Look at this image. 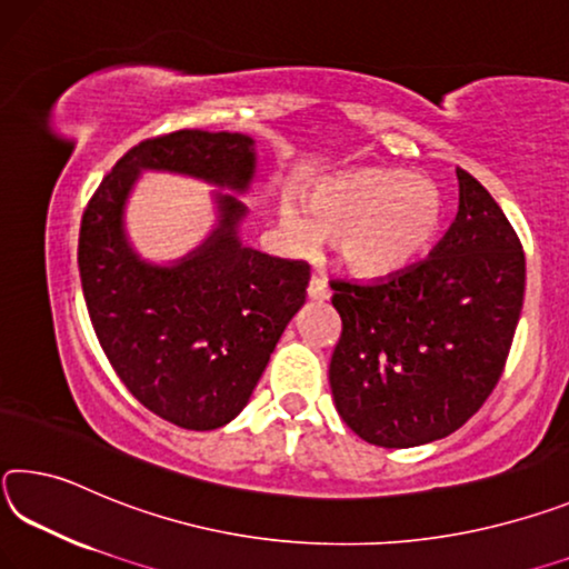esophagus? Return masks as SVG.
Instances as JSON below:
<instances>
[{
  "label": "esophagus",
  "mask_w": 569,
  "mask_h": 569,
  "mask_svg": "<svg viewBox=\"0 0 569 569\" xmlns=\"http://www.w3.org/2000/svg\"><path fill=\"white\" fill-rule=\"evenodd\" d=\"M307 297H310V300H320V302L328 300L330 287H328V282H325V277L312 274L310 284H307Z\"/></svg>",
  "instance_id": "obj_1"
}]
</instances>
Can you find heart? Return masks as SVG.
<instances>
[{
    "label": "heart",
    "mask_w": 569,
    "mask_h": 569,
    "mask_svg": "<svg viewBox=\"0 0 569 569\" xmlns=\"http://www.w3.org/2000/svg\"><path fill=\"white\" fill-rule=\"evenodd\" d=\"M446 199L439 186L408 171L360 166L315 186L305 217L282 209V221L300 244L335 237L346 267L362 277H386L411 267L439 239Z\"/></svg>",
    "instance_id": "1"
}]
</instances>
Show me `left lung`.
Here are the masks:
<instances>
[{
  "instance_id": "obj_1",
  "label": "left lung",
  "mask_w": 569,
  "mask_h": 569,
  "mask_svg": "<svg viewBox=\"0 0 569 569\" xmlns=\"http://www.w3.org/2000/svg\"><path fill=\"white\" fill-rule=\"evenodd\" d=\"M459 176V213L431 257L378 282L332 279L342 330L330 388L362 441L408 449L479 411L505 372L525 302V249L499 203Z\"/></svg>"
}]
</instances>
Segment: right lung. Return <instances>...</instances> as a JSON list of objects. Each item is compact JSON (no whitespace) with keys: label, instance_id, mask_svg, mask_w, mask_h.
<instances>
[{"label":"right lung","instance_id":"obj_1","mask_svg":"<svg viewBox=\"0 0 569 569\" xmlns=\"http://www.w3.org/2000/svg\"><path fill=\"white\" fill-rule=\"evenodd\" d=\"M141 169L247 189L251 138L183 128L118 158L80 221L78 267L98 342L148 411L189 431L229 423L254 390L279 335L305 305L310 264L241 247L244 207L221 197V227L176 267H151L123 237V201Z\"/></svg>","mask_w":569,"mask_h":569}]
</instances>
